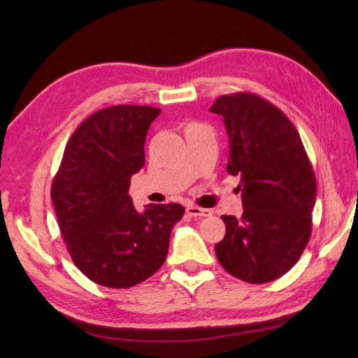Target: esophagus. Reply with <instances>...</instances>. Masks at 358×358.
I'll list each match as a JSON object with an SVG mask.
<instances>
[{
    "mask_svg": "<svg viewBox=\"0 0 358 358\" xmlns=\"http://www.w3.org/2000/svg\"><path fill=\"white\" fill-rule=\"evenodd\" d=\"M186 213L189 215V216H194V217H202V216H210L211 211L207 210V208L196 207V205H187Z\"/></svg>",
    "mask_w": 358,
    "mask_h": 358,
    "instance_id": "esophagus-1",
    "label": "esophagus"
}]
</instances>
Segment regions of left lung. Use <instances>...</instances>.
Instances as JSON below:
<instances>
[{"label":"left lung","instance_id":"left-lung-1","mask_svg":"<svg viewBox=\"0 0 358 358\" xmlns=\"http://www.w3.org/2000/svg\"><path fill=\"white\" fill-rule=\"evenodd\" d=\"M229 136L227 173L240 177L241 217L221 216L226 235L215 246L224 270L241 281L278 280L299 262L311 237L316 177L295 126L257 94L217 98Z\"/></svg>","mask_w":358,"mask_h":358}]
</instances>
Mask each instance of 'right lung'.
Wrapping results in <instances>:
<instances>
[{"instance_id":"1","label":"right lung","mask_w":358,"mask_h":358,"mask_svg":"<svg viewBox=\"0 0 358 358\" xmlns=\"http://www.w3.org/2000/svg\"><path fill=\"white\" fill-rule=\"evenodd\" d=\"M161 113L148 106H113L74 131L52 183V202L72 260L93 282L128 289L167 257L180 203L147 205L129 197L131 177L145 164V138Z\"/></svg>"}]
</instances>
